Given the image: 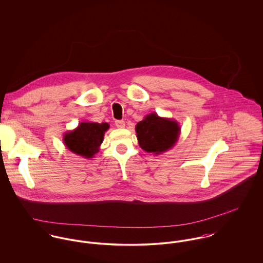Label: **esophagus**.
Segmentation results:
<instances>
[{
  "instance_id": "34e87169",
  "label": "esophagus",
  "mask_w": 263,
  "mask_h": 263,
  "mask_svg": "<svg viewBox=\"0 0 263 263\" xmlns=\"http://www.w3.org/2000/svg\"><path fill=\"white\" fill-rule=\"evenodd\" d=\"M115 125L118 128H123L125 126V122L123 120H116L115 121Z\"/></svg>"
}]
</instances>
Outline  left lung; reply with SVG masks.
Here are the masks:
<instances>
[{
	"instance_id": "8db88e82",
	"label": "left lung",
	"mask_w": 263,
	"mask_h": 263,
	"mask_svg": "<svg viewBox=\"0 0 263 263\" xmlns=\"http://www.w3.org/2000/svg\"><path fill=\"white\" fill-rule=\"evenodd\" d=\"M180 130V125L176 120L160 117L155 112L146 115L136 125L140 147L154 155L172 149L178 141Z\"/></svg>"
}]
</instances>
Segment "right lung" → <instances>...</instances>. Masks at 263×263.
Segmentation results:
<instances>
[{"label":"right lung","mask_w":263,"mask_h":263,"mask_svg":"<svg viewBox=\"0 0 263 263\" xmlns=\"http://www.w3.org/2000/svg\"><path fill=\"white\" fill-rule=\"evenodd\" d=\"M109 128L107 122L83 121L75 129L64 134L63 141L68 150L83 158H93L99 152L104 134Z\"/></svg>","instance_id":"add662e5"}]
</instances>
